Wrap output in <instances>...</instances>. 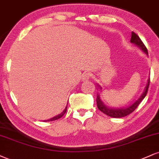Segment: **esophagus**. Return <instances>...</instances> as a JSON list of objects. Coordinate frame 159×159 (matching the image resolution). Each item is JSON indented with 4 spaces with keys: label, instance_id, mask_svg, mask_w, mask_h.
Returning <instances> with one entry per match:
<instances>
[{
    "label": "esophagus",
    "instance_id": "obj_1",
    "mask_svg": "<svg viewBox=\"0 0 159 159\" xmlns=\"http://www.w3.org/2000/svg\"><path fill=\"white\" fill-rule=\"evenodd\" d=\"M91 78V74L90 73H84L82 75V81L85 82L89 81Z\"/></svg>",
    "mask_w": 159,
    "mask_h": 159
}]
</instances>
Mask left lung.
<instances>
[{"label": "left lung", "instance_id": "obj_1", "mask_svg": "<svg viewBox=\"0 0 159 159\" xmlns=\"http://www.w3.org/2000/svg\"><path fill=\"white\" fill-rule=\"evenodd\" d=\"M130 42L135 46H137L139 49H141L146 55H148V52H147V49L145 47L143 42L141 41L140 38L138 36L135 32H132L131 34V39ZM149 84H150V77H149L148 80H147V83L146 87H144V91L141 93L139 98L137 99L135 102H133V104L129 106H127V107H121V108H113V107H109L108 106L105 105V104L101 101V97H100V93H98L97 94V98H96V102H97V106H98V108L99 110H101L103 113L107 115L108 116H110L112 118H122L124 117V116H127L128 115L134 111L135 109L138 107L139 104L141 102V101L143 100L145 98V96L147 95V90H148ZM97 87L99 88V89L101 91L102 89V87H101L98 84H97Z\"/></svg>", "mask_w": 159, "mask_h": 159}]
</instances>
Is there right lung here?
Segmentation results:
<instances>
[{
  "instance_id": "1",
  "label": "right lung",
  "mask_w": 159,
  "mask_h": 159,
  "mask_svg": "<svg viewBox=\"0 0 159 159\" xmlns=\"http://www.w3.org/2000/svg\"><path fill=\"white\" fill-rule=\"evenodd\" d=\"M67 104H68V103H67ZM67 104H66V107L64 108V110H63L62 112H61L60 114L57 115V116H55V117H53V118H49V119H48V120H46V121H55V120H57V119H59V118L62 117V116H64V115L65 114V112H66V108H67Z\"/></svg>"
}]
</instances>
